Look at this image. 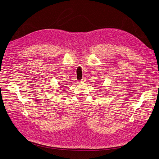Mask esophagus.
Returning <instances> with one entry per match:
<instances>
[{
    "instance_id": "34e87169",
    "label": "esophagus",
    "mask_w": 159,
    "mask_h": 159,
    "mask_svg": "<svg viewBox=\"0 0 159 159\" xmlns=\"http://www.w3.org/2000/svg\"><path fill=\"white\" fill-rule=\"evenodd\" d=\"M85 81H86L85 78H83V79L80 81V82H81V83H84V82H85Z\"/></svg>"
}]
</instances>
